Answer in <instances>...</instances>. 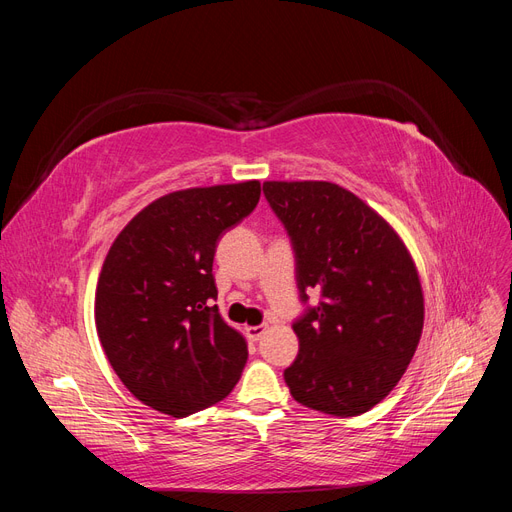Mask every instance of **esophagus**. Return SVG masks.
Returning a JSON list of instances; mask_svg holds the SVG:
<instances>
[{
  "label": "esophagus",
  "instance_id": "obj_1",
  "mask_svg": "<svg viewBox=\"0 0 512 512\" xmlns=\"http://www.w3.org/2000/svg\"><path fill=\"white\" fill-rule=\"evenodd\" d=\"M267 331V324H258V327H247V337L254 339V342H258V339L265 335Z\"/></svg>",
  "mask_w": 512,
  "mask_h": 512
}]
</instances>
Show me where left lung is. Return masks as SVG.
<instances>
[{
	"instance_id": "obj_1",
	"label": "left lung",
	"mask_w": 512,
	"mask_h": 512,
	"mask_svg": "<svg viewBox=\"0 0 512 512\" xmlns=\"http://www.w3.org/2000/svg\"><path fill=\"white\" fill-rule=\"evenodd\" d=\"M288 232L301 303L299 354L284 369L299 404L359 416L404 376L423 331V290L404 241L359 196L329 181H265Z\"/></svg>"
}]
</instances>
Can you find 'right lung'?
Listing matches in <instances>:
<instances>
[{
	"label": "right lung",
	"instance_id": "obj_1",
	"mask_svg": "<svg viewBox=\"0 0 512 512\" xmlns=\"http://www.w3.org/2000/svg\"><path fill=\"white\" fill-rule=\"evenodd\" d=\"M258 198V181L166 194L108 250L96 327L108 363L145 406L183 418L218 404L239 382L247 344L213 305V256Z\"/></svg>",
	"mask_w": 512,
	"mask_h": 512
}]
</instances>
